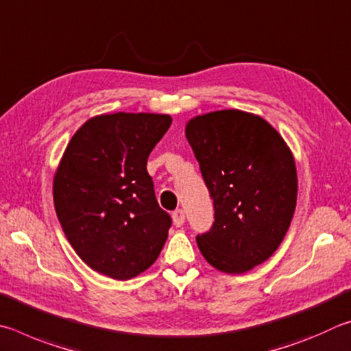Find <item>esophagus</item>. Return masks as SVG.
Segmentation results:
<instances>
[{
    "label": "esophagus",
    "instance_id": "34e87169",
    "mask_svg": "<svg viewBox=\"0 0 351 351\" xmlns=\"http://www.w3.org/2000/svg\"><path fill=\"white\" fill-rule=\"evenodd\" d=\"M172 223H174L176 226H182L183 223H185V213H183L182 210H176L174 213H172Z\"/></svg>",
    "mask_w": 351,
    "mask_h": 351
}]
</instances>
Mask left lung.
I'll return each instance as SVG.
<instances>
[{
	"label": "left lung",
	"instance_id": "left-lung-1",
	"mask_svg": "<svg viewBox=\"0 0 351 351\" xmlns=\"http://www.w3.org/2000/svg\"><path fill=\"white\" fill-rule=\"evenodd\" d=\"M185 135L214 200L202 256L219 271L243 274L273 256L290 228L298 199L293 152L261 115L222 109L195 115Z\"/></svg>",
	"mask_w": 351,
	"mask_h": 351
}]
</instances>
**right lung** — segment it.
Wrapping results in <instances>:
<instances>
[{"label":"right lung","mask_w":351,"mask_h":351,"mask_svg":"<svg viewBox=\"0 0 351 351\" xmlns=\"http://www.w3.org/2000/svg\"><path fill=\"white\" fill-rule=\"evenodd\" d=\"M172 123L168 114L90 117L72 135L53 176L55 211L67 241L97 273L132 279L149 268L168 239L147 157Z\"/></svg>","instance_id":"obj_1"}]
</instances>
